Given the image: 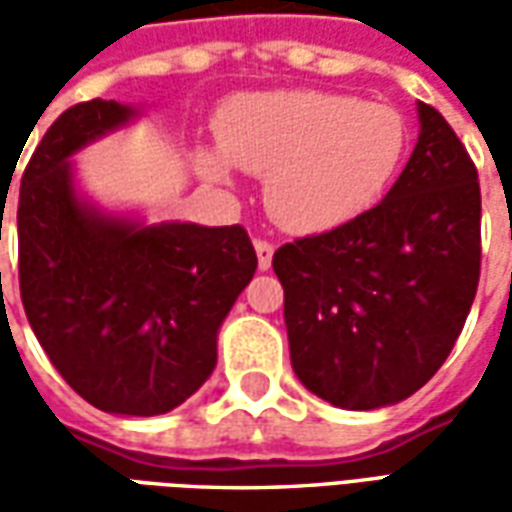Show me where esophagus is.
Returning <instances> with one entry per match:
<instances>
[{
	"label": "esophagus",
	"instance_id": "obj_1",
	"mask_svg": "<svg viewBox=\"0 0 512 512\" xmlns=\"http://www.w3.org/2000/svg\"><path fill=\"white\" fill-rule=\"evenodd\" d=\"M255 252H257V268H260V271H268V268H271V257H274V244L257 238Z\"/></svg>",
	"mask_w": 512,
	"mask_h": 512
}]
</instances>
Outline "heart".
<instances>
[{
  "instance_id": "obj_1",
  "label": "heart",
  "mask_w": 512,
  "mask_h": 512,
  "mask_svg": "<svg viewBox=\"0 0 512 512\" xmlns=\"http://www.w3.org/2000/svg\"><path fill=\"white\" fill-rule=\"evenodd\" d=\"M219 150L197 169L230 183V164L266 180L268 213L285 230L329 233L376 205L403 164L406 120L386 104L323 90L238 95L216 123Z\"/></svg>"
}]
</instances>
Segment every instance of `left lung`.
I'll list each match as a JSON object with an SVG mask.
<instances>
[{
    "mask_svg": "<svg viewBox=\"0 0 512 512\" xmlns=\"http://www.w3.org/2000/svg\"><path fill=\"white\" fill-rule=\"evenodd\" d=\"M417 117L414 153L376 208L274 255L293 373L348 411L428 384L477 293V169L433 106L419 101Z\"/></svg>",
    "mask_w": 512,
    "mask_h": 512,
    "instance_id": "8db88e82",
    "label": "left lung"
}]
</instances>
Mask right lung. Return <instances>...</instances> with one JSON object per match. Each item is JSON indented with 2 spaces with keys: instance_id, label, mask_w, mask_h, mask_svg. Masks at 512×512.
Instances as JSON below:
<instances>
[{
  "instance_id": "add662e5",
  "label": "right lung",
  "mask_w": 512,
  "mask_h": 512,
  "mask_svg": "<svg viewBox=\"0 0 512 512\" xmlns=\"http://www.w3.org/2000/svg\"><path fill=\"white\" fill-rule=\"evenodd\" d=\"M136 117L93 98L40 139L18 194V282L38 343L87 403L156 417L213 373L219 326L257 255L241 224H150L84 197L71 158Z\"/></svg>"
}]
</instances>
